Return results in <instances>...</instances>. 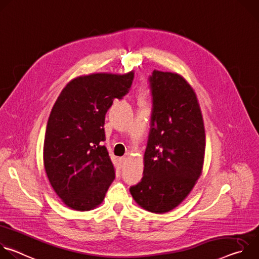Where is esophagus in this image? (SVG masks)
<instances>
[{
    "mask_svg": "<svg viewBox=\"0 0 259 259\" xmlns=\"http://www.w3.org/2000/svg\"><path fill=\"white\" fill-rule=\"evenodd\" d=\"M119 163H120V165H121V166L125 165V164L127 163V158H126V157H122V158H120V159H119Z\"/></svg>",
    "mask_w": 259,
    "mask_h": 259,
    "instance_id": "obj_1",
    "label": "esophagus"
}]
</instances>
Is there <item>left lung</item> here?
Here are the masks:
<instances>
[{"label":"left lung","mask_w":259,"mask_h":259,"mask_svg":"<svg viewBox=\"0 0 259 259\" xmlns=\"http://www.w3.org/2000/svg\"><path fill=\"white\" fill-rule=\"evenodd\" d=\"M149 80L152 129L143 157V177L130 193L144 210L163 214L186 199L200 178L206 135L197 95L186 79L155 69Z\"/></svg>","instance_id":"left-lung-1"}]
</instances>
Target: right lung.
<instances>
[{"instance_id": "add662e5", "label": "right lung", "mask_w": 259, "mask_h": 259, "mask_svg": "<svg viewBox=\"0 0 259 259\" xmlns=\"http://www.w3.org/2000/svg\"><path fill=\"white\" fill-rule=\"evenodd\" d=\"M134 72H97L72 79L56 99L47 123L43 160L51 187L72 210L99 206L115 179L104 119L115 98L128 93Z\"/></svg>"}]
</instances>
